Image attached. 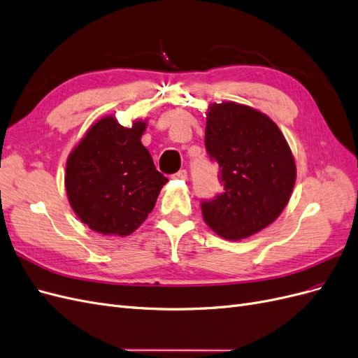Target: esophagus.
Here are the masks:
<instances>
[{"instance_id": "1", "label": "esophagus", "mask_w": 358, "mask_h": 358, "mask_svg": "<svg viewBox=\"0 0 358 358\" xmlns=\"http://www.w3.org/2000/svg\"><path fill=\"white\" fill-rule=\"evenodd\" d=\"M171 178H175V179H182V180H185L187 178H188V171L183 169V170H179L178 173H175V175H173Z\"/></svg>"}]
</instances>
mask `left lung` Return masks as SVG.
Returning a JSON list of instances; mask_svg holds the SVG:
<instances>
[{
  "label": "left lung",
  "instance_id": "8db88e82",
  "mask_svg": "<svg viewBox=\"0 0 358 358\" xmlns=\"http://www.w3.org/2000/svg\"><path fill=\"white\" fill-rule=\"evenodd\" d=\"M204 146L222 183V192L201 200L206 224L229 241L272 224L296 182V162L278 125L252 107L215 103L208 112Z\"/></svg>",
  "mask_w": 358,
  "mask_h": 358
}]
</instances>
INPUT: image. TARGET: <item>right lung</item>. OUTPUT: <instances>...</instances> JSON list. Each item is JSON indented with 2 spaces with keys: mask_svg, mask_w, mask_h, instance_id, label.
<instances>
[{
  "mask_svg": "<svg viewBox=\"0 0 358 358\" xmlns=\"http://www.w3.org/2000/svg\"><path fill=\"white\" fill-rule=\"evenodd\" d=\"M146 122L131 128L113 116L95 122L67 159L66 189L78 218L104 236H128L152 212L161 175L140 142Z\"/></svg>",
  "mask_w": 358,
  "mask_h": 358,
  "instance_id": "obj_1",
  "label": "right lung"
}]
</instances>
